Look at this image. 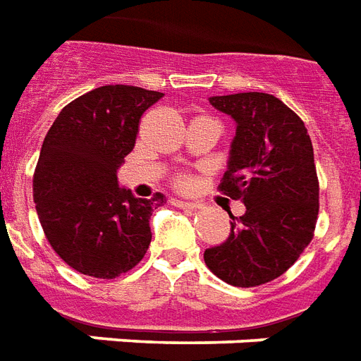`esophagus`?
Segmentation results:
<instances>
[{"label":"esophagus","instance_id":"34e87169","mask_svg":"<svg viewBox=\"0 0 361 361\" xmlns=\"http://www.w3.org/2000/svg\"><path fill=\"white\" fill-rule=\"evenodd\" d=\"M173 207H180V208H189V210H193V208H199L197 202H191V201H181V199H173Z\"/></svg>","mask_w":361,"mask_h":361}]
</instances>
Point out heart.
<instances>
[{"mask_svg": "<svg viewBox=\"0 0 361 361\" xmlns=\"http://www.w3.org/2000/svg\"><path fill=\"white\" fill-rule=\"evenodd\" d=\"M178 185H180V188H189V185H191V180L185 178V176H181L180 180H178Z\"/></svg>", "mask_w": 361, "mask_h": 361, "instance_id": "heart-1", "label": "heart"}]
</instances>
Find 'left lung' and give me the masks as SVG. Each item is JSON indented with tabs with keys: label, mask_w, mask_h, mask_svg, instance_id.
<instances>
[{
	"label": "left lung",
	"mask_w": 361,
	"mask_h": 361,
	"mask_svg": "<svg viewBox=\"0 0 361 361\" xmlns=\"http://www.w3.org/2000/svg\"><path fill=\"white\" fill-rule=\"evenodd\" d=\"M237 124L220 191L245 202L231 233L204 250L208 269L233 287H258L283 276L308 247L317 212L314 149L300 116L269 93L210 97Z\"/></svg>",
	"instance_id": "obj_1"
}]
</instances>
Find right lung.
I'll return each instance as SVG.
<instances>
[{"mask_svg": "<svg viewBox=\"0 0 361 361\" xmlns=\"http://www.w3.org/2000/svg\"><path fill=\"white\" fill-rule=\"evenodd\" d=\"M164 93L101 85L59 113L34 172V202L51 248L84 276L114 279L141 262L149 220L164 195L137 199L118 188L147 109Z\"/></svg>", "mask_w": 361, "mask_h": 361, "instance_id": "add662e5", "label": "right lung"}]
</instances>
